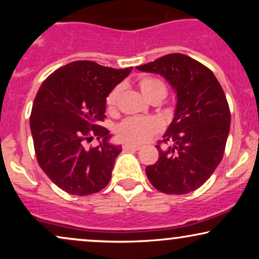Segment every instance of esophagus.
Instances as JSON below:
<instances>
[{
  "mask_svg": "<svg viewBox=\"0 0 259 259\" xmlns=\"http://www.w3.org/2000/svg\"><path fill=\"white\" fill-rule=\"evenodd\" d=\"M140 146H136V145H130V144H124L123 145V150H133V151H139L140 150Z\"/></svg>",
  "mask_w": 259,
  "mask_h": 259,
  "instance_id": "obj_1",
  "label": "esophagus"
}]
</instances>
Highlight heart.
Instances as JSON below:
<instances>
[{"label":"heart","instance_id":"heart-1","mask_svg":"<svg viewBox=\"0 0 259 259\" xmlns=\"http://www.w3.org/2000/svg\"><path fill=\"white\" fill-rule=\"evenodd\" d=\"M142 95L148 101L153 99H159L162 101L167 96V85L162 80L152 78V76H144L138 82ZM120 95V86L117 85L107 94L106 96V107L109 112H113L117 106L118 99ZM160 130V123L154 118L147 117H129L121 120L115 126V134L120 141L125 144L140 145L144 144L156 135Z\"/></svg>","mask_w":259,"mask_h":259}]
</instances>
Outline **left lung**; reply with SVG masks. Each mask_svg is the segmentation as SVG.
Instances as JSON below:
<instances>
[{
    "label": "left lung",
    "mask_w": 259,
    "mask_h": 259,
    "mask_svg": "<svg viewBox=\"0 0 259 259\" xmlns=\"http://www.w3.org/2000/svg\"><path fill=\"white\" fill-rule=\"evenodd\" d=\"M136 68L163 75L178 94L174 119L156 146L158 160L146 167L148 180L164 194L195 191L224 156L230 108L223 88L209 68L183 53H170Z\"/></svg>",
    "instance_id": "left-lung-1"
}]
</instances>
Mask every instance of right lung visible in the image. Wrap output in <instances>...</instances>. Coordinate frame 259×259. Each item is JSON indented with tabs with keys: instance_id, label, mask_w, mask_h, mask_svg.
Returning a JSON list of instances; mask_svg holds the SVG:
<instances>
[{
	"instance_id": "right-lung-1",
	"label": "right lung",
	"mask_w": 259,
	"mask_h": 259,
	"mask_svg": "<svg viewBox=\"0 0 259 259\" xmlns=\"http://www.w3.org/2000/svg\"><path fill=\"white\" fill-rule=\"evenodd\" d=\"M133 67L113 69L92 61H75L47 76L35 96L30 129L40 168L70 195L96 194L112 177L120 146L107 142L106 96ZM94 137L104 142L86 148Z\"/></svg>"
}]
</instances>
